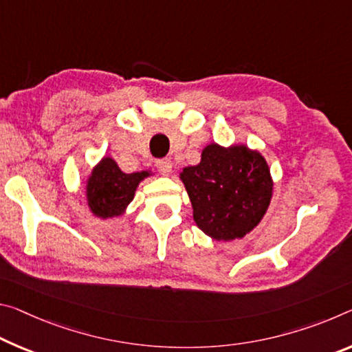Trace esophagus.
Instances as JSON below:
<instances>
[{
	"label": "esophagus",
	"mask_w": 352,
	"mask_h": 352,
	"mask_svg": "<svg viewBox=\"0 0 352 352\" xmlns=\"http://www.w3.org/2000/svg\"><path fill=\"white\" fill-rule=\"evenodd\" d=\"M156 167H158V170L161 172V174H170L172 170V161L167 160V158H163V160H158L156 161Z\"/></svg>",
	"instance_id": "obj_1"
}]
</instances>
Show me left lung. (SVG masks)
I'll return each instance as SVG.
<instances>
[{
  "label": "left lung",
  "mask_w": 352,
  "mask_h": 352,
  "mask_svg": "<svg viewBox=\"0 0 352 352\" xmlns=\"http://www.w3.org/2000/svg\"><path fill=\"white\" fill-rule=\"evenodd\" d=\"M192 205V217L205 235L232 241L248 235L263 219L272 197L266 160L244 144H210L197 166L180 174Z\"/></svg>",
  "instance_id": "8db88e82"
}]
</instances>
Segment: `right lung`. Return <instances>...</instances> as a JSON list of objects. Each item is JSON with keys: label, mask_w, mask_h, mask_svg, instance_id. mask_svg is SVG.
Listing matches in <instances>:
<instances>
[{"label": "right lung", "mask_w": 352, "mask_h": 352, "mask_svg": "<svg viewBox=\"0 0 352 352\" xmlns=\"http://www.w3.org/2000/svg\"><path fill=\"white\" fill-rule=\"evenodd\" d=\"M148 175H152L148 170L125 174L113 158L104 156L87 178L86 199L89 210L102 219L124 214L128 204L135 197L139 183Z\"/></svg>", "instance_id": "obj_1"}]
</instances>
